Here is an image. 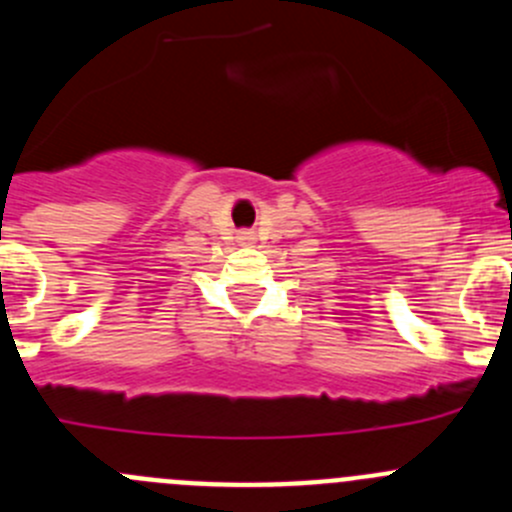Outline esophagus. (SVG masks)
<instances>
[{"mask_svg":"<svg viewBox=\"0 0 512 512\" xmlns=\"http://www.w3.org/2000/svg\"><path fill=\"white\" fill-rule=\"evenodd\" d=\"M240 240H252V235H250V232H242Z\"/></svg>","mask_w":512,"mask_h":512,"instance_id":"obj_1","label":"esophagus"}]
</instances>
